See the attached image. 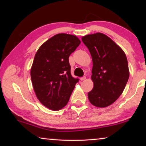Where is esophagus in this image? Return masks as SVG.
I'll return each instance as SVG.
<instances>
[{
	"mask_svg": "<svg viewBox=\"0 0 146 146\" xmlns=\"http://www.w3.org/2000/svg\"><path fill=\"white\" fill-rule=\"evenodd\" d=\"M86 76H83V77H81L80 78V80H81V81H82V80H86Z\"/></svg>",
	"mask_w": 146,
	"mask_h": 146,
	"instance_id": "esophagus-1",
	"label": "esophagus"
}]
</instances>
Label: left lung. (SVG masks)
<instances>
[{
	"label": "left lung",
	"mask_w": 146,
	"mask_h": 146,
	"mask_svg": "<svg viewBox=\"0 0 146 146\" xmlns=\"http://www.w3.org/2000/svg\"><path fill=\"white\" fill-rule=\"evenodd\" d=\"M93 60L91 80L93 88L88 93L92 105L106 108L122 93L129 76L125 53L111 38L102 33L86 35L82 37Z\"/></svg>",
	"instance_id": "8db88e82"
}]
</instances>
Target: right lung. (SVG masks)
Instances as JSON below:
<instances>
[{
  "instance_id": "right-lung-1",
  "label": "right lung",
  "mask_w": 146,
  "mask_h": 146,
  "mask_svg": "<svg viewBox=\"0 0 146 146\" xmlns=\"http://www.w3.org/2000/svg\"><path fill=\"white\" fill-rule=\"evenodd\" d=\"M77 36L58 33L41 45L35 55L31 78L36 97L53 111L67 104L78 78L71 75L69 56L80 44Z\"/></svg>"
}]
</instances>
